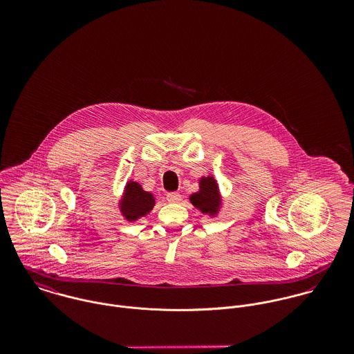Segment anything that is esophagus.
<instances>
[{"label":"esophagus","mask_w":354,"mask_h":354,"mask_svg":"<svg viewBox=\"0 0 354 354\" xmlns=\"http://www.w3.org/2000/svg\"><path fill=\"white\" fill-rule=\"evenodd\" d=\"M166 199L169 203H178L181 201V195L177 192H170V194H167Z\"/></svg>","instance_id":"1"}]
</instances>
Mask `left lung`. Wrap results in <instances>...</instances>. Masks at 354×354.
I'll return each mask as SVG.
<instances>
[{
    "instance_id": "8db88e82",
    "label": "left lung",
    "mask_w": 354,
    "mask_h": 354,
    "mask_svg": "<svg viewBox=\"0 0 354 354\" xmlns=\"http://www.w3.org/2000/svg\"><path fill=\"white\" fill-rule=\"evenodd\" d=\"M199 188L201 191L191 195L189 201L198 209H201L203 214H208L212 216L216 215L221 208V196L215 178L211 176L202 177Z\"/></svg>"
}]
</instances>
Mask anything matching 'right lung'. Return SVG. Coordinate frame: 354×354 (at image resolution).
Returning <instances> with one entry per match:
<instances>
[{"label": "right lung", "instance_id": "right-lung-1", "mask_svg": "<svg viewBox=\"0 0 354 354\" xmlns=\"http://www.w3.org/2000/svg\"><path fill=\"white\" fill-rule=\"evenodd\" d=\"M124 198L120 203V211L127 221H136L147 215L155 204V199L150 192H146L139 183L129 181L124 191Z\"/></svg>", "mask_w": 354, "mask_h": 354}]
</instances>
